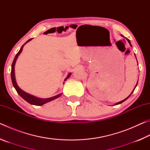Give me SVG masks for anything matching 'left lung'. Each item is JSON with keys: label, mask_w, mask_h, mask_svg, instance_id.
<instances>
[{"label": "left lung", "mask_w": 150, "mask_h": 150, "mask_svg": "<svg viewBox=\"0 0 150 150\" xmlns=\"http://www.w3.org/2000/svg\"><path fill=\"white\" fill-rule=\"evenodd\" d=\"M122 35V37H124L122 35ZM126 40H128V43H129V44H130V46H132V44H131V43H130V40H129L128 39H127V38H126ZM135 56H136V55H135ZM137 85H138V82H137V83H136V87H135V88L136 87V86H137ZM135 88H134V89H135ZM134 89L133 90V91H132V93H131V94H130V95H129V96H128V97H127V98H125V99H124V100H121V101H120V102H118V103H116L115 104V105H119V104H121V103H123V102H124V101H125L126 100H127V99H128V98L129 97H130V95H132V93L134 92Z\"/></svg>", "instance_id": "obj_1"}]
</instances>
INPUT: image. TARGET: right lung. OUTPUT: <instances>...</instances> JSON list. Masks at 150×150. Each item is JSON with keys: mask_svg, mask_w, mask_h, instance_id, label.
Instances as JSON below:
<instances>
[{"mask_svg": "<svg viewBox=\"0 0 150 150\" xmlns=\"http://www.w3.org/2000/svg\"><path fill=\"white\" fill-rule=\"evenodd\" d=\"M32 40V38L28 40V41L25 43V44L22 45L20 48V50H19V52H18V54L16 55V56H15L13 62H12V68H11V79H12V85H13L14 87L15 88V89L17 91V93L18 95L21 96V97L24 99L26 101H27L28 103L31 104V105H36V106H41L44 105V104L47 103H49L50 101H52L55 99H56V98H59V96L62 95V93H60V94H58V95H55L52 96V97H50V98H38V97H36V96H35L34 95H30L29 93H27L24 91L23 90H22L21 88H20L18 85H17V83L16 81V78H15V73H14V66L15 64H16V60L18 59V57L19 55L21 54L22 50H23V47L24 46V45L26 44L30 41H31ZM71 75V73H69V74L67 75V77L65 79L64 81H65L68 78L70 77V75ZM63 84H64V83H63Z\"/></svg>", "mask_w": 150, "mask_h": 150, "instance_id": "1", "label": "right lung"}]
</instances>
